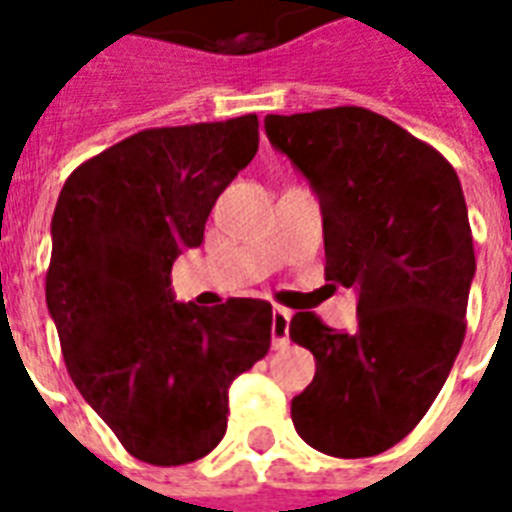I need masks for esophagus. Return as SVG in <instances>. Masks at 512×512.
I'll list each match as a JSON object with an SVG mask.
<instances>
[{
    "mask_svg": "<svg viewBox=\"0 0 512 512\" xmlns=\"http://www.w3.org/2000/svg\"><path fill=\"white\" fill-rule=\"evenodd\" d=\"M288 333H290V312L288 309H272V343H275L277 349L288 343Z\"/></svg>",
    "mask_w": 512,
    "mask_h": 512,
    "instance_id": "34e87169",
    "label": "esophagus"
}]
</instances>
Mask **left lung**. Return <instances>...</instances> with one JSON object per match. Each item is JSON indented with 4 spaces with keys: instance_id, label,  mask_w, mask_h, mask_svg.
Listing matches in <instances>:
<instances>
[{
    "instance_id": "8db88e82",
    "label": "left lung",
    "mask_w": 512,
    "mask_h": 512,
    "mask_svg": "<svg viewBox=\"0 0 512 512\" xmlns=\"http://www.w3.org/2000/svg\"><path fill=\"white\" fill-rule=\"evenodd\" d=\"M264 129L320 198L327 280L357 290L351 333L293 314L317 372L290 418L325 455H380L420 423L463 346L476 275L463 187L444 155L372 110L267 116Z\"/></svg>"
}]
</instances>
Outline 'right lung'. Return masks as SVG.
<instances>
[{
	"mask_svg": "<svg viewBox=\"0 0 512 512\" xmlns=\"http://www.w3.org/2000/svg\"><path fill=\"white\" fill-rule=\"evenodd\" d=\"M259 150V118L145 129L81 163L52 214L47 309L68 375L129 455L200 460L230 386L272 343V304H179L171 267Z\"/></svg>",
	"mask_w": 512,
	"mask_h": 512,
	"instance_id": "1",
	"label": "right lung"
}]
</instances>
